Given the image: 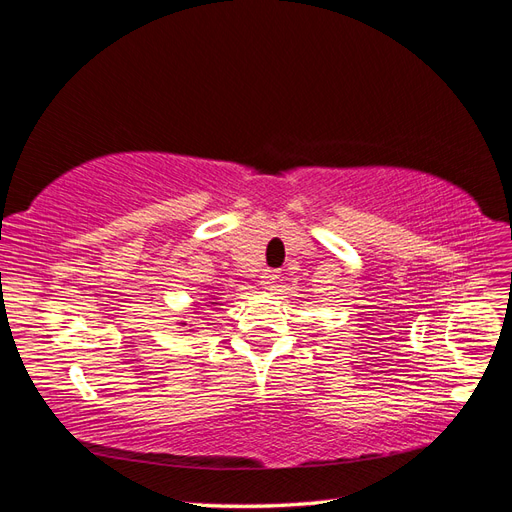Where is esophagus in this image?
<instances>
[{"mask_svg": "<svg viewBox=\"0 0 512 512\" xmlns=\"http://www.w3.org/2000/svg\"><path fill=\"white\" fill-rule=\"evenodd\" d=\"M277 277H280V275H277L275 269H262V273H260V280L265 284H273Z\"/></svg>", "mask_w": 512, "mask_h": 512, "instance_id": "esophagus-1", "label": "esophagus"}]
</instances>
